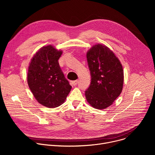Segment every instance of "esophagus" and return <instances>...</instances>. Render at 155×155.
I'll use <instances>...</instances> for the list:
<instances>
[{"label":"esophagus","mask_w":155,"mask_h":155,"mask_svg":"<svg viewBox=\"0 0 155 155\" xmlns=\"http://www.w3.org/2000/svg\"><path fill=\"white\" fill-rule=\"evenodd\" d=\"M78 80H75V81H71V83L74 85V86H75L78 84Z\"/></svg>","instance_id":"34e87169"}]
</instances>
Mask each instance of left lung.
I'll list each match as a JSON object with an SVG mask.
<instances>
[{"mask_svg": "<svg viewBox=\"0 0 155 155\" xmlns=\"http://www.w3.org/2000/svg\"><path fill=\"white\" fill-rule=\"evenodd\" d=\"M91 77V84L85 91L87 101L96 109L111 105L120 95L123 86L122 65L107 47L97 44L86 54Z\"/></svg>", "mask_w": 155, "mask_h": 155, "instance_id": "8db88e82", "label": "left lung"}]
</instances>
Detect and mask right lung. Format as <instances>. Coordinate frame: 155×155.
Segmentation results:
<instances>
[{
  "label": "right lung",
  "mask_w": 155,
  "mask_h": 155,
  "mask_svg": "<svg viewBox=\"0 0 155 155\" xmlns=\"http://www.w3.org/2000/svg\"><path fill=\"white\" fill-rule=\"evenodd\" d=\"M62 53L52 45L43 47L34 54L29 65L28 83L30 90L38 103L48 108L63 104L72 89L58 62Z\"/></svg>",
  "instance_id": "1"
}]
</instances>
